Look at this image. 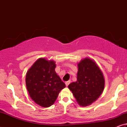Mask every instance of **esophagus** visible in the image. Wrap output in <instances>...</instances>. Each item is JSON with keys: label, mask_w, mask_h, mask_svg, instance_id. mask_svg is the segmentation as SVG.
<instances>
[{"label": "esophagus", "mask_w": 127, "mask_h": 127, "mask_svg": "<svg viewBox=\"0 0 127 127\" xmlns=\"http://www.w3.org/2000/svg\"><path fill=\"white\" fill-rule=\"evenodd\" d=\"M70 83V81H66L65 82V85H66V86H68L69 85V84Z\"/></svg>", "instance_id": "obj_1"}]
</instances>
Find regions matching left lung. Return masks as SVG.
Listing matches in <instances>:
<instances>
[{"label": "left lung", "mask_w": 127, "mask_h": 127, "mask_svg": "<svg viewBox=\"0 0 127 127\" xmlns=\"http://www.w3.org/2000/svg\"><path fill=\"white\" fill-rule=\"evenodd\" d=\"M77 80L68 85L77 102L82 106L94 102L101 95L105 80L101 70L92 59L85 58L78 64Z\"/></svg>", "instance_id": "1"}]
</instances>
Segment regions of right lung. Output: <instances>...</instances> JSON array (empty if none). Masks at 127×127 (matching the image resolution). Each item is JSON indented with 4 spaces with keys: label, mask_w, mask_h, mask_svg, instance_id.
Instances as JSON below:
<instances>
[{
    "label": "right lung",
    "mask_w": 127,
    "mask_h": 127,
    "mask_svg": "<svg viewBox=\"0 0 127 127\" xmlns=\"http://www.w3.org/2000/svg\"><path fill=\"white\" fill-rule=\"evenodd\" d=\"M53 61L38 59L28 70L26 84L30 97L36 104L44 107L52 105L65 85L55 71Z\"/></svg>",
    "instance_id": "1"
}]
</instances>
